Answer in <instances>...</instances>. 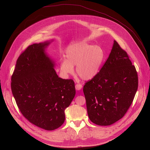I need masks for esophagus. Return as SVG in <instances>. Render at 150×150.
Listing matches in <instances>:
<instances>
[{"label": "esophagus", "instance_id": "34e87169", "mask_svg": "<svg viewBox=\"0 0 150 150\" xmlns=\"http://www.w3.org/2000/svg\"><path fill=\"white\" fill-rule=\"evenodd\" d=\"M82 88V86L81 84H79V83H76V85H75V88L76 90H81V88Z\"/></svg>", "mask_w": 150, "mask_h": 150}]
</instances>
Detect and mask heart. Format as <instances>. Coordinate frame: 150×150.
Returning a JSON list of instances; mask_svg holds the SVG:
<instances>
[{
	"mask_svg": "<svg viewBox=\"0 0 150 150\" xmlns=\"http://www.w3.org/2000/svg\"><path fill=\"white\" fill-rule=\"evenodd\" d=\"M103 49L85 42H77L70 45L65 52V60L61 62L60 69L64 75L74 73L76 67L78 75L83 80H90L98 73L104 59Z\"/></svg>",
	"mask_w": 150,
	"mask_h": 150,
	"instance_id": "obj_1",
	"label": "heart"
}]
</instances>
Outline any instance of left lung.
<instances>
[{
    "label": "left lung",
    "mask_w": 150,
    "mask_h": 150,
    "mask_svg": "<svg viewBox=\"0 0 150 150\" xmlns=\"http://www.w3.org/2000/svg\"><path fill=\"white\" fill-rule=\"evenodd\" d=\"M138 86L135 66L115 40L100 72L83 88L90 120L98 125L108 126L122 118L132 103Z\"/></svg>",
    "instance_id": "8db88e82"
}]
</instances>
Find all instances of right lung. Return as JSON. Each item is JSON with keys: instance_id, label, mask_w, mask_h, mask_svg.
<instances>
[{"instance_id": "obj_1", "label": "right lung", "mask_w": 150, "mask_h": 150, "mask_svg": "<svg viewBox=\"0 0 150 150\" xmlns=\"http://www.w3.org/2000/svg\"><path fill=\"white\" fill-rule=\"evenodd\" d=\"M52 41L29 46L18 58L11 77L12 94L21 113L47 131L65 122V110L76 93L74 81L59 78L45 52Z\"/></svg>"}]
</instances>
